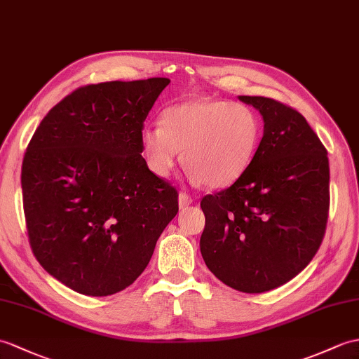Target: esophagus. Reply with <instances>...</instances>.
I'll use <instances>...</instances> for the list:
<instances>
[{
	"label": "esophagus",
	"mask_w": 359,
	"mask_h": 359,
	"mask_svg": "<svg viewBox=\"0 0 359 359\" xmlns=\"http://www.w3.org/2000/svg\"><path fill=\"white\" fill-rule=\"evenodd\" d=\"M193 202H194V198L191 197V196H188L187 193H180L179 194V206H180V210H185V208H188Z\"/></svg>",
	"instance_id": "34e87169"
}]
</instances>
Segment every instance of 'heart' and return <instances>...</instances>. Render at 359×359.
<instances>
[{"instance_id": "obj_1", "label": "heart", "mask_w": 359, "mask_h": 359, "mask_svg": "<svg viewBox=\"0 0 359 359\" xmlns=\"http://www.w3.org/2000/svg\"><path fill=\"white\" fill-rule=\"evenodd\" d=\"M260 135V121L246 104L191 99L166 108L162 123L142 130L140 142L157 176H168L183 151V163L193 180L223 188L245 172Z\"/></svg>"}]
</instances>
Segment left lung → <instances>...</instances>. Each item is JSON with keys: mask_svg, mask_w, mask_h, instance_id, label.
<instances>
[{"mask_svg": "<svg viewBox=\"0 0 359 359\" xmlns=\"http://www.w3.org/2000/svg\"><path fill=\"white\" fill-rule=\"evenodd\" d=\"M263 116L245 172L202 198L200 252L215 277L246 294L285 285L311 263L329 215L327 151L303 114L263 96H238Z\"/></svg>", "mask_w": 359, "mask_h": 359, "instance_id": "obj_1", "label": "left lung"}]
</instances>
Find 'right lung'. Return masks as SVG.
<instances>
[{
	"label": "right lung",
	"instance_id": "right-lung-1",
	"mask_svg": "<svg viewBox=\"0 0 359 359\" xmlns=\"http://www.w3.org/2000/svg\"><path fill=\"white\" fill-rule=\"evenodd\" d=\"M168 78L79 87L41 121L21 187L33 255L74 292L107 297L151 260L179 194L142 157L144 122Z\"/></svg>",
	"mask_w": 359,
	"mask_h": 359
}]
</instances>
